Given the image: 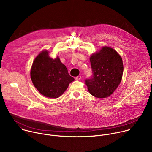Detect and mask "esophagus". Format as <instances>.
I'll return each instance as SVG.
<instances>
[{"mask_svg":"<svg viewBox=\"0 0 152 152\" xmlns=\"http://www.w3.org/2000/svg\"><path fill=\"white\" fill-rule=\"evenodd\" d=\"M80 79H81L80 76H78L77 77H76V80H80Z\"/></svg>","mask_w":152,"mask_h":152,"instance_id":"34e87169","label":"esophagus"}]
</instances>
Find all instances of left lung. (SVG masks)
<instances>
[{
	"instance_id": "obj_1",
	"label": "left lung",
	"mask_w": 152,
	"mask_h": 152,
	"mask_svg": "<svg viewBox=\"0 0 152 152\" xmlns=\"http://www.w3.org/2000/svg\"><path fill=\"white\" fill-rule=\"evenodd\" d=\"M93 77L85 80L89 93L93 96L106 98L119 86L123 73L121 56L112 48L102 47L90 56Z\"/></svg>"
}]
</instances>
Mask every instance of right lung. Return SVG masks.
<instances>
[{"mask_svg":"<svg viewBox=\"0 0 152 152\" xmlns=\"http://www.w3.org/2000/svg\"><path fill=\"white\" fill-rule=\"evenodd\" d=\"M31 79L40 94L52 99L60 97L75 80L69 75L59 56L51 58L50 52L47 50L41 51L34 59L31 69Z\"/></svg>","mask_w":152,"mask_h":152,"instance_id":"add662e5","label":"right lung"}]
</instances>
